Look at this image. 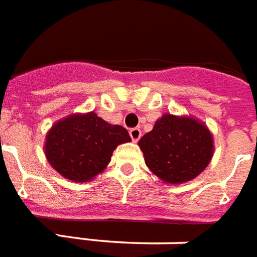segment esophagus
<instances>
[{
	"mask_svg": "<svg viewBox=\"0 0 257 257\" xmlns=\"http://www.w3.org/2000/svg\"><path fill=\"white\" fill-rule=\"evenodd\" d=\"M130 137L131 139L134 142H138L139 139H141L142 137V131L141 128H138V127H135V128H131L130 130Z\"/></svg>",
	"mask_w": 257,
	"mask_h": 257,
	"instance_id": "1",
	"label": "esophagus"
}]
</instances>
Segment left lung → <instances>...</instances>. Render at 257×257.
Listing matches in <instances>:
<instances>
[{
	"label": "left lung",
	"instance_id": "1",
	"mask_svg": "<svg viewBox=\"0 0 257 257\" xmlns=\"http://www.w3.org/2000/svg\"><path fill=\"white\" fill-rule=\"evenodd\" d=\"M146 166L162 182L182 184L195 179L213 157L212 133L191 115L166 112L138 142Z\"/></svg>",
	"mask_w": 257,
	"mask_h": 257
}]
</instances>
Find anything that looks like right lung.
I'll use <instances>...</instances> for the list:
<instances>
[{
  "mask_svg": "<svg viewBox=\"0 0 257 257\" xmlns=\"http://www.w3.org/2000/svg\"><path fill=\"white\" fill-rule=\"evenodd\" d=\"M131 142L124 127L111 124L94 111L75 112L59 119L45 138V157L71 182H90L107 167L114 150Z\"/></svg>",
  "mask_w": 257,
  "mask_h": 257,
  "instance_id": "right-lung-1",
  "label": "right lung"
}]
</instances>
